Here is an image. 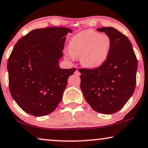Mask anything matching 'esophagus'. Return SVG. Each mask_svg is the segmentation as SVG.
<instances>
[{
    "instance_id": "esophagus-1",
    "label": "esophagus",
    "mask_w": 148,
    "mask_h": 148,
    "mask_svg": "<svg viewBox=\"0 0 148 148\" xmlns=\"http://www.w3.org/2000/svg\"><path fill=\"white\" fill-rule=\"evenodd\" d=\"M75 75H80V73H79V71L78 70H76L75 71Z\"/></svg>"
}]
</instances>
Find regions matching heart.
Returning a JSON list of instances; mask_svg holds the SVG:
<instances>
[{
  "label": "heart",
  "mask_w": 148,
  "mask_h": 148,
  "mask_svg": "<svg viewBox=\"0 0 148 148\" xmlns=\"http://www.w3.org/2000/svg\"><path fill=\"white\" fill-rule=\"evenodd\" d=\"M112 40L107 34L92 29L85 30L71 38L66 55L71 58L80 57L81 63L89 69L102 66L110 54Z\"/></svg>",
  "instance_id": "1"
}]
</instances>
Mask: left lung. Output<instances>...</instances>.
<instances>
[{
    "label": "left lung",
    "instance_id": "left-lung-1",
    "mask_svg": "<svg viewBox=\"0 0 148 148\" xmlns=\"http://www.w3.org/2000/svg\"><path fill=\"white\" fill-rule=\"evenodd\" d=\"M97 31L110 36L112 48L106 61L100 67L79 70L80 88L93 110L110 114L121 110L134 92L137 60L126 36L112 27Z\"/></svg>",
    "mask_w": 148,
    "mask_h": 148
}]
</instances>
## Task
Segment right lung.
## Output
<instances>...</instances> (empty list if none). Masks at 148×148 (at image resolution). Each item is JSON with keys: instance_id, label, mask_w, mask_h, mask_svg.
<instances>
[{"instance_id": "obj_1", "label": "right lung", "mask_w": 148, "mask_h": 148, "mask_svg": "<svg viewBox=\"0 0 148 148\" xmlns=\"http://www.w3.org/2000/svg\"><path fill=\"white\" fill-rule=\"evenodd\" d=\"M67 27L32 30L14 46L7 62L9 90L22 110L35 116L49 114L62 100L69 77L76 69L59 66Z\"/></svg>"}]
</instances>
